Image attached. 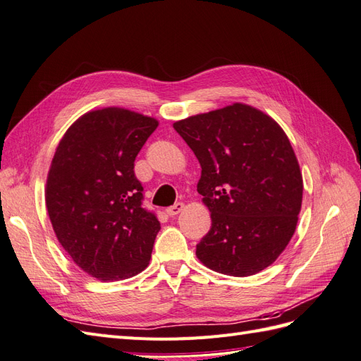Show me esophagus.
Returning a JSON list of instances; mask_svg holds the SVG:
<instances>
[{
  "instance_id": "1",
  "label": "esophagus",
  "mask_w": 361,
  "mask_h": 361,
  "mask_svg": "<svg viewBox=\"0 0 361 361\" xmlns=\"http://www.w3.org/2000/svg\"><path fill=\"white\" fill-rule=\"evenodd\" d=\"M182 209H183V203H174L173 206H170V207H167L166 209V212L170 215V216H176L179 212H182Z\"/></svg>"
}]
</instances>
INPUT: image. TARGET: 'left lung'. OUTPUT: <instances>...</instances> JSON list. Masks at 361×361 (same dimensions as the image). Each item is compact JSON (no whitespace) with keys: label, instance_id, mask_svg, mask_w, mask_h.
I'll return each mask as SVG.
<instances>
[{"label":"left lung","instance_id":"1","mask_svg":"<svg viewBox=\"0 0 361 361\" xmlns=\"http://www.w3.org/2000/svg\"><path fill=\"white\" fill-rule=\"evenodd\" d=\"M173 128L202 166L197 191L212 220L195 250L202 264L233 277L269 267L289 244L302 202V176L285 130L244 104Z\"/></svg>","mask_w":361,"mask_h":361}]
</instances>
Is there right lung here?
Here are the masks:
<instances>
[{"label":"right lung","instance_id":"obj_1","mask_svg":"<svg viewBox=\"0 0 361 361\" xmlns=\"http://www.w3.org/2000/svg\"><path fill=\"white\" fill-rule=\"evenodd\" d=\"M158 120L125 108L84 114L66 130L47 179V207L59 243L97 280L143 271L161 224L143 207L134 161Z\"/></svg>","mask_w":361,"mask_h":361}]
</instances>
